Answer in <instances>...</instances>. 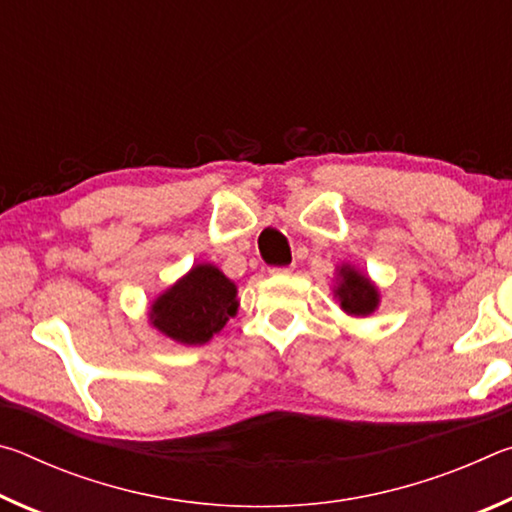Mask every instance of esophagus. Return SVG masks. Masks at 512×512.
Returning a JSON list of instances; mask_svg holds the SVG:
<instances>
[{"mask_svg": "<svg viewBox=\"0 0 512 512\" xmlns=\"http://www.w3.org/2000/svg\"><path fill=\"white\" fill-rule=\"evenodd\" d=\"M291 271H293V266H273V268H271L273 275H287V273H291Z\"/></svg>", "mask_w": 512, "mask_h": 512, "instance_id": "34e87169", "label": "esophagus"}]
</instances>
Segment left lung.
<instances>
[{
	"label": "left lung",
	"mask_w": 512,
	"mask_h": 512,
	"mask_svg": "<svg viewBox=\"0 0 512 512\" xmlns=\"http://www.w3.org/2000/svg\"><path fill=\"white\" fill-rule=\"evenodd\" d=\"M343 282L336 289V296L341 300V307L354 316H368L377 307V289L368 277L354 271L350 266L341 268Z\"/></svg>",
	"instance_id": "obj_1"
}]
</instances>
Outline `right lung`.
I'll list each match as a JSON object with an SVG mask.
<instances>
[{"label": "right lung", "mask_w": 512, "mask_h": 512, "mask_svg": "<svg viewBox=\"0 0 512 512\" xmlns=\"http://www.w3.org/2000/svg\"><path fill=\"white\" fill-rule=\"evenodd\" d=\"M237 314V287L219 268L194 266L178 284L153 302V325L187 345H203Z\"/></svg>", "instance_id": "obj_1"}]
</instances>
